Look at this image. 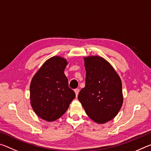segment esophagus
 <instances>
[{
  "label": "esophagus",
  "mask_w": 151,
  "mask_h": 151,
  "mask_svg": "<svg viewBox=\"0 0 151 151\" xmlns=\"http://www.w3.org/2000/svg\"><path fill=\"white\" fill-rule=\"evenodd\" d=\"M75 94H76V96H77L78 94V93H79V89H78V88L75 89Z\"/></svg>",
  "instance_id": "34e87169"
}]
</instances>
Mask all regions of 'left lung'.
<instances>
[{
  "mask_svg": "<svg viewBox=\"0 0 151 151\" xmlns=\"http://www.w3.org/2000/svg\"><path fill=\"white\" fill-rule=\"evenodd\" d=\"M84 60L85 86L78 94V101L93 121L106 123L117 115L123 103L121 78L100 56H88Z\"/></svg>",
  "mask_w": 151,
  "mask_h": 151,
  "instance_id": "1",
  "label": "left lung"
}]
</instances>
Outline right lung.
<instances>
[{"instance_id": "add662e5", "label": "right lung", "mask_w": 151, "mask_h": 151, "mask_svg": "<svg viewBox=\"0 0 151 151\" xmlns=\"http://www.w3.org/2000/svg\"><path fill=\"white\" fill-rule=\"evenodd\" d=\"M68 64L60 56L48 58L30 82V105L35 114L46 121H55L62 116L75 98L64 73Z\"/></svg>"}]
</instances>
